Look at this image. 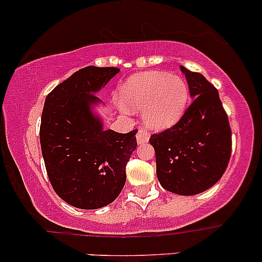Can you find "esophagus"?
<instances>
[{
	"label": "esophagus",
	"mask_w": 262,
	"mask_h": 262,
	"mask_svg": "<svg viewBox=\"0 0 262 262\" xmlns=\"http://www.w3.org/2000/svg\"><path fill=\"white\" fill-rule=\"evenodd\" d=\"M149 138H150V135H149L148 132L145 130V129L140 128L139 130H138V133H137V141H138V144L146 143V141L149 140Z\"/></svg>",
	"instance_id": "1"
}]
</instances>
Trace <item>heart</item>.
Masks as SVG:
<instances>
[{"label": "heart", "instance_id": "obj_1", "mask_svg": "<svg viewBox=\"0 0 262 262\" xmlns=\"http://www.w3.org/2000/svg\"><path fill=\"white\" fill-rule=\"evenodd\" d=\"M121 98L130 110H143L146 127L164 130L175 125L185 113L188 86L176 75L150 71L129 77L121 89Z\"/></svg>", "mask_w": 262, "mask_h": 262}]
</instances>
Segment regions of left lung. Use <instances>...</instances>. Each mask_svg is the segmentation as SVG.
<instances>
[{
    "label": "left lung",
    "instance_id": "obj_1",
    "mask_svg": "<svg viewBox=\"0 0 262 262\" xmlns=\"http://www.w3.org/2000/svg\"><path fill=\"white\" fill-rule=\"evenodd\" d=\"M180 69L187 80L191 106L172 128L152 134L149 141L162 187L193 196L212 187L227 170L231 130L215 87L203 75Z\"/></svg>",
    "mask_w": 262,
    "mask_h": 262
}]
</instances>
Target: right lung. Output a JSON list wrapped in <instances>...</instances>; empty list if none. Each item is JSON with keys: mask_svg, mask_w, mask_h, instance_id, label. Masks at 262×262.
Here are the masks:
<instances>
[{"mask_svg": "<svg viewBox=\"0 0 262 262\" xmlns=\"http://www.w3.org/2000/svg\"><path fill=\"white\" fill-rule=\"evenodd\" d=\"M119 71L87 66L45 98L39 133L45 169L56 194L76 208L112 203L124 187L125 166L137 149V129L106 130L92 110L102 103L96 93Z\"/></svg>", "mask_w": 262, "mask_h": 262, "instance_id": "obj_1", "label": "right lung"}]
</instances>
